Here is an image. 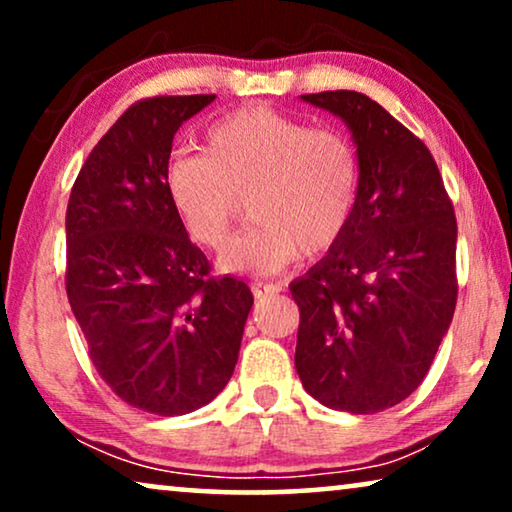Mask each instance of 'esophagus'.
<instances>
[{
    "mask_svg": "<svg viewBox=\"0 0 512 512\" xmlns=\"http://www.w3.org/2000/svg\"><path fill=\"white\" fill-rule=\"evenodd\" d=\"M282 291L279 284H270V282H251V293L256 298H265V296H275V293Z\"/></svg>",
    "mask_w": 512,
    "mask_h": 512,
    "instance_id": "obj_1",
    "label": "esophagus"
}]
</instances>
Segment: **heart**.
I'll list each match as a JSON object with an SVG mask.
<instances>
[{
    "label": "heart",
    "instance_id": "heart-1",
    "mask_svg": "<svg viewBox=\"0 0 512 512\" xmlns=\"http://www.w3.org/2000/svg\"><path fill=\"white\" fill-rule=\"evenodd\" d=\"M359 186V153L345 132L268 107L214 121L205 153L172 158L165 170L174 214L200 247H226L249 200L254 226L221 256V268L240 275H270L300 254L331 251L354 219Z\"/></svg>",
    "mask_w": 512,
    "mask_h": 512
}]
</instances>
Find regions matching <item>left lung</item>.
I'll use <instances>...</instances> for the list:
<instances>
[{
    "instance_id": "left-lung-1",
    "label": "left lung",
    "mask_w": 512,
    "mask_h": 512,
    "mask_svg": "<svg viewBox=\"0 0 512 512\" xmlns=\"http://www.w3.org/2000/svg\"><path fill=\"white\" fill-rule=\"evenodd\" d=\"M352 130L361 163L347 233L291 282L296 370L326 408L373 415L429 373L457 305V219L436 160L387 109L354 90L303 95Z\"/></svg>"
}]
</instances>
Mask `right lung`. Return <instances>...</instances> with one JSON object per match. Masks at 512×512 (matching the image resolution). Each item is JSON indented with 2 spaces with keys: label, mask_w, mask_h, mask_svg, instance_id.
Here are the masks:
<instances>
[{
  "label": "right lung",
  "mask_w": 512,
  "mask_h": 512,
  "mask_svg": "<svg viewBox=\"0 0 512 512\" xmlns=\"http://www.w3.org/2000/svg\"><path fill=\"white\" fill-rule=\"evenodd\" d=\"M214 97L135 102L69 193L65 286L90 361L118 398L160 417L219 396L254 305L242 279L212 275L165 188L174 132Z\"/></svg>",
  "instance_id": "add662e5"
}]
</instances>
